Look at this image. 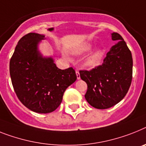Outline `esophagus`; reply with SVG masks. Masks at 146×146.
Here are the masks:
<instances>
[{
    "label": "esophagus",
    "instance_id": "1",
    "mask_svg": "<svg viewBox=\"0 0 146 146\" xmlns=\"http://www.w3.org/2000/svg\"><path fill=\"white\" fill-rule=\"evenodd\" d=\"M76 76H77V79H80V74H79V72L78 70H76Z\"/></svg>",
    "mask_w": 146,
    "mask_h": 146
}]
</instances>
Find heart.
I'll return each mask as SVG.
<instances>
[{"instance_id":"b5f03b06","label":"heart","mask_w":146,"mask_h":146,"mask_svg":"<svg viewBox=\"0 0 146 146\" xmlns=\"http://www.w3.org/2000/svg\"><path fill=\"white\" fill-rule=\"evenodd\" d=\"M92 44H86L83 46H80L75 50V52L77 54H82L85 52H88L91 50ZM103 55V51L102 49H97L94 50V52H91L90 55H88L86 58L83 61L84 65L87 67H94L96 66L101 61V58Z\"/></svg>"}]
</instances>
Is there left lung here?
Segmentation results:
<instances>
[{
  "instance_id": "left-lung-1",
  "label": "left lung",
  "mask_w": 146,
  "mask_h": 146,
  "mask_svg": "<svg viewBox=\"0 0 146 146\" xmlns=\"http://www.w3.org/2000/svg\"><path fill=\"white\" fill-rule=\"evenodd\" d=\"M112 39L118 43L111 47L103 63L90 70H79L81 79L88 84L84 97L95 108L107 109L117 105L131 84V52L119 34L113 33Z\"/></svg>"
}]
</instances>
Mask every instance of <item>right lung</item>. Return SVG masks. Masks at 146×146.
<instances>
[{
    "mask_svg": "<svg viewBox=\"0 0 146 146\" xmlns=\"http://www.w3.org/2000/svg\"><path fill=\"white\" fill-rule=\"evenodd\" d=\"M44 36L30 33L19 40L9 62L14 90L23 105L40 113L54 111L64 93L77 79L75 70L58 69L52 58H42L37 45Z\"/></svg>",
    "mask_w": 146,
    "mask_h": 146,
    "instance_id": "right-lung-1",
    "label": "right lung"
}]
</instances>
